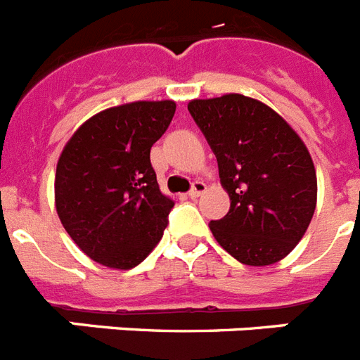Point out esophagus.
<instances>
[{
    "mask_svg": "<svg viewBox=\"0 0 360 360\" xmlns=\"http://www.w3.org/2000/svg\"><path fill=\"white\" fill-rule=\"evenodd\" d=\"M206 192V184L202 183V181H195V183L192 184V190H190L188 192V195L192 199H195V198H199V195H201V193H205Z\"/></svg>",
    "mask_w": 360,
    "mask_h": 360,
    "instance_id": "1",
    "label": "esophagus"
}]
</instances>
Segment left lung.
Masks as SVG:
<instances>
[{
  "label": "left lung",
  "mask_w": 360,
  "mask_h": 360,
  "mask_svg": "<svg viewBox=\"0 0 360 360\" xmlns=\"http://www.w3.org/2000/svg\"><path fill=\"white\" fill-rule=\"evenodd\" d=\"M188 110L230 195L228 214L210 221L215 240L250 266L286 257L317 205L315 167L301 137L270 106L240 94L193 99Z\"/></svg>",
  "instance_id": "1"
}]
</instances>
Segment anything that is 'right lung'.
<instances>
[{"instance_id":"obj_1","label":"right lung","mask_w":360,"mask_h":360,"mask_svg":"<svg viewBox=\"0 0 360 360\" xmlns=\"http://www.w3.org/2000/svg\"><path fill=\"white\" fill-rule=\"evenodd\" d=\"M174 114V101L106 108L61 152L56 210L72 240L99 264L134 268L161 240L174 201L159 190L150 148Z\"/></svg>"}]
</instances>
